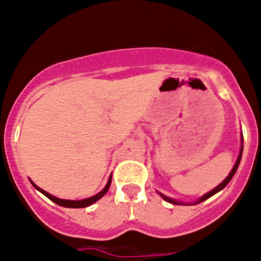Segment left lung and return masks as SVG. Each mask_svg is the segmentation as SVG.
Instances as JSON below:
<instances>
[{"label": "left lung", "mask_w": 261, "mask_h": 261, "mask_svg": "<svg viewBox=\"0 0 261 261\" xmlns=\"http://www.w3.org/2000/svg\"><path fill=\"white\" fill-rule=\"evenodd\" d=\"M242 143H244V136H242ZM242 150H244V145H241V150H240V154H239V158H237V161H236V163H234V166H233V168H232V171H231V173L228 174V176L226 177V179H224L223 182H222V184H219L218 186L216 187V189H213L212 190V191H209L208 194H205V195H203V196H201L200 199H199L198 201H196V203H194V204H199V203H201V201H204V200H206V199H209L211 198V196H213L214 194H217V192H219L221 191L222 189H224V187L227 186V185H228V182L231 181L232 179V177L234 176V173H236V171H237V168H239V164H240V162H241V156H242ZM159 195H161L162 198L164 199V200L166 201H168V203H171V204H176V205H182V204H184V205H186V204L185 203H182V201H178V200H174V199H171V198H168V196H166V195H163V194H161V192H159Z\"/></svg>", "instance_id": "8db88e82"}]
</instances>
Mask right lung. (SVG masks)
<instances>
[{
  "label": "right lung",
  "instance_id": "1",
  "mask_svg": "<svg viewBox=\"0 0 261 261\" xmlns=\"http://www.w3.org/2000/svg\"><path fill=\"white\" fill-rule=\"evenodd\" d=\"M111 179H112V176H110V179H108L107 185H106V187L102 190V191L98 192L97 195H94V196H92V198L83 199V200H65V199H58V198H56V196H53V195L48 194L47 191L42 190V189H40V187H38L37 185L33 184L32 181H30V182H32V185L35 187V189L38 190V191L42 192V194L44 195V196H47V198L49 199V200H52L53 203L58 204V205L65 206V208H85V206H89V205H92V204H94L95 201H98L100 198H103V196H105V195L107 194L108 189H110V186H111Z\"/></svg>",
  "mask_w": 261,
  "mask_h": 261
}]
</instances>
